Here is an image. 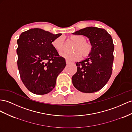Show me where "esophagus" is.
Segmentation results:
<instances>
[{"mask_svg":"<svg viewBox=\"0 0 132 132\" xmlns=\"http://www.w3.org/2000/svg\"><path fill=\"white\" fill-rule=\"evenodd\" d=\"M66 64H67V65H69V64H70V62H69L68 61H66Z\"/></svg>","mask_w":132,"mask_h":132,"instance_id":"esophagus-1","label":"esophagus"}]
</instances>
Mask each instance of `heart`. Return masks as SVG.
I'll return each instance as SVG.
<instances>
[{"label":"heart","instance_id":"1","mask_svg":"<svg viewBox=\"0 0 132 132\" xmlns=\"http://www.w3.org/2000/svg\"><path fill=\"white\" fill-rule=\"evenodd\" d=\"M71 39L76 43L73 52H63L60 56L69 62L75 61L80 60L82 57L88 56L92 52V45L89 42L85 40V37L82 35H76L71 36ZM52 45L55 50L58 52H62L64 50V41L62 37H59L54 39L52 42Z\"/></svg>","mask_w":132,"mask_h":132}]
</instances>
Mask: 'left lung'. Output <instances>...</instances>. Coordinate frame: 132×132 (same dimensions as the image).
Listing matches in <instances>:
<instances>
[{
    "instance_id": "obj_1",
    "label": "left lung",
    "mask_w": 132,
    "mask_h": 132,
    "mask_svg": "<svg viewBox=\"0 0 132 132\" xmlns=\"http://www.w3.org/2000/svg\"><path fill=\"white\" fill-rule=\"evenodd\" d=\"M72 34L87 37L92 45L88 57L76 63L77 70L72 77L73 85L82 93L96 92L105 85L112 73L114 49L112 38L106 30L95 27Z\"/></svg>"
}]
</instances>
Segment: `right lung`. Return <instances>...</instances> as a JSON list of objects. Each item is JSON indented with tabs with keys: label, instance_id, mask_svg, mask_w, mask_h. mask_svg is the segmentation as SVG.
Wrapping results in <instances>:
<instances>
[{
	"label": "right lung",
	"instance_id": "obj_1",
	"mask_svg": "<svg viewBox=\"0 0 132 132\" xmlns=\"http://www.w3.org/2000/svg\"><path fill=\"white\" fill-rule=\"evenodd\" d=\"M62 34L54 35L40 28L21 33L17 40V65L21 79L29 92L37 95L50 93L66 66L65 59L52 45Z\"/></svg>",
	"mask_w": 132,
	"mask_h": 132
}]
</instances>
